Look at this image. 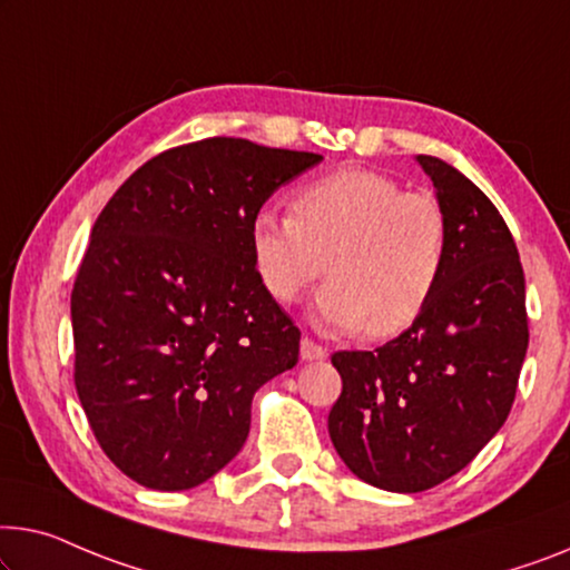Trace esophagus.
<instances>
[{
  "mask_svg": "<svg viewBox=\"0 0 570 570\" xmlns=\"http://www.w3.org/2000/svg\"><path fill=\"white\" fill-rule=\"evenodd\" d=\"M299 355L302 361H325L327 358V347H322L320 343H314L312 337H302V345H299Z\"/></svg>",
  "mask_w": 570,
  "mask_h": 570,
  "instance_id": "1",
  "label": "esophagus"
}]
</instances>
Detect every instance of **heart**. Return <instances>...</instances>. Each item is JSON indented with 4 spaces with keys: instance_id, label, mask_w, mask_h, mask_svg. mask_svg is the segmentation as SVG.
I'll use <instances>...</instances> for the list:
<instances>
[{
    "instance_id": "heart-1",
    "label": "heart",
    "mask_w": 570,
    "mask_h": 570,
    "mask_svg": "<svg viewBox=\"0 0 570 570\" xmlns=\"http://www.w3.org/2000/svg\"><path fill=\"white\" fill-rule=\"evenodd\" d=\"M250 256L266 292L292 304L325 274L314 312L325 327L402 333L428 307L448 261L443 204L392 176L343 168L302 186L292 217L263 209Z\"/></svg>"
}]
</instances>
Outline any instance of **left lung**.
<instances>
[{"label": "left lung", "mask_w": 570, "mask_h": 570, "mask_svg": "<svg viewBox=\"0 0 570 570\" xmlns=\"http://www.w3.org/2000/svg\"><path fill=\"white\" fill-rule=\"evenodd\" d=\"M448 217V261L410 330L376 351H340L327 430L361 481L417 494L465 469L512 410L528 353L524 274L491 199L458 168L417 156Z\"/></svg>", "instance_id": "obj_1"}]
</instances>
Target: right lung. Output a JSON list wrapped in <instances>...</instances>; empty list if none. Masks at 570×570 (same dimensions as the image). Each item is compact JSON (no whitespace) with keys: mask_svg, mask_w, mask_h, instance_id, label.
<instances>
[{"mask_svg":"<svg viewBox=\"0 0 570 570\" xmlns=\"http://www.w3.org/2000/svg\"><path fill=\"white\" fill-rule=\"evenodd\" d=\"M322 156L207 138L142 164L101 209L71 292L73 381L109 461L140 487L194 489L250 430L253 394L299 361L263 288L250 223Z\"/></svg>","mask_w":570,"mask_h":570,"instance_id":"obj_1","label":"right lung"}]
</instances>
